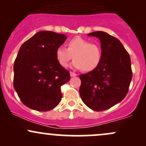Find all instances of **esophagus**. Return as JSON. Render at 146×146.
Returning <instances> with one entry per match:
<instances>
[{
	"label": "esophagus",
	"mask_w": 146,
	"mask_h": 146,
	"mask_svg": "<svg viewBox=\"0 0 146 146\" xmlns=\"http://www.w3.org/2000/svg\"><path fill=\"white\" fill-rule=\"evenodd\" d=\"M70 76H71V77H75V76H77V74H76V73H73V72H70Z\"/></svg>",
	"instance_id": "obj_1"
}]
</instances>
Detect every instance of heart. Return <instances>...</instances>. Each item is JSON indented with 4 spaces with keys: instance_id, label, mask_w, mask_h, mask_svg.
Listing matches in <instances>:
<instances>
[{
    "instance_id": "1",
    "label": "heart",
    "mask_w": 146,
    "mask_h": 146,
    "mask_svg": "<svg viewBox=\"0 0 146 146\" xmlns=\"http://www.w3.org/2000/svg\"><path fill=\"white\" fill-rule=\"evenodd\" d=\"M68 48L58 46L56 57L61 66L66 67L73 58L71 66L84 71H91L98 66L102 58V49L97 44L77 36L68 42Z\"/></svg>"
}]
</instances>
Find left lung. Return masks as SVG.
I'll use <instances>...</instances> for the list:
<instances>
[{
	"mask_svg": "<svg viewBox=\"0 0 146 146\" xmlns=\"http://www.w3.org/2000/svg\"><path fill=\"white\" fill-rule=\"evenodd\" d=\"M88 36L99 38L102 58L92 71L79 76L82 102L94 111L108 110L123 100L132 79L130 56L120 41L102 31Z\"/></svg>",
	"mask_w": 146,
	"mask_h": 146,
	"instance_id": "1",
	"label": "left lung"
}]
</instances>
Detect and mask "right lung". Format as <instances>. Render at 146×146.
Returning a JSON list of instances; mask_svg holds the SVG:
<instances>
[{"instance_id":"obj_1","label":"right lung","mask_w":146,"mask_h":146,"mask_svg":"<svg viewBox=\"0 0 146 146\" xmlns=\"http://www.w3.org/2000/svg\"><path fill=\"white\" fill-rule=\"evenodd\" d=\"M66 38L63 34L40 31L20 46L13 66V86L29 108L49 111L61 102V86L70 80V73L58 62L56 50Z\"/></svg>"}]
</instances>
